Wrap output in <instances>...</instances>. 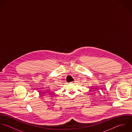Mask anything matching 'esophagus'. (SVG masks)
<instances>
[{
	"mask_svg": "<svg viewBox=\"0 0 132 132\" xmlns=\"http://www.w3.org/2000/svg\"><path fill=\"white\" fill-rule=\"evenodd\" d=\"M76 82V81H75H75H71V84H75Z\"/></svg>",
	"mask_w": 132,
	"mask_h": 132,
	"instance_id": "obj_1",
	"label": "esophagus"
}]
</instances>
